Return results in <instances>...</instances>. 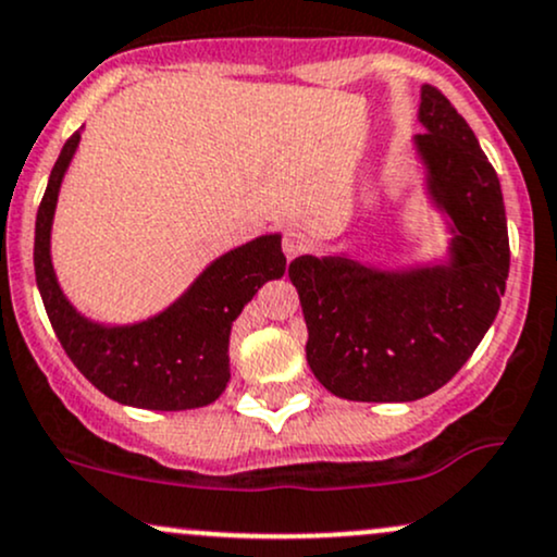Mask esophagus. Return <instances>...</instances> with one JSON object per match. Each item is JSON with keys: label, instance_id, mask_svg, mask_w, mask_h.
Returning a JSON list of instances; mask_svg holds the SVG:
<instances>
[{"label": "esophagus", "instance_id": "34e87169", "mask_svg": "<svg viewBox=\"0 0 557 557\" xmlns=\"http://www.w3.org/2000/svg\"><path fill=\"white\" fill-rule=\"evenodd\" d=\"M307 248H309V240H307V235H304V232L288 230L283 235V253L288 256V259H296V256H301Z\"/></svg>", "mask_w": 557, "mask_h": 557}]
</instances>
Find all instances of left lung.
<instances>
[{"label": "left lung", "mask_w": 557, "mask_h": 557, "mask_svg": "<svg viewBox=\"0 0 557 557\" xmlns=\"http://www.w3.org/2000/svg\"><path fill=\"white\" fill-rule=\"evenodd\" d=\"M414 137L428 189L455 224L449 264L381 272L346 256H298L288 277L307 320V362L330 394L414 401L481 344L510 272L505 203L479 139L436 87L420 91Z\"/></svg>", "instance_id": "8db88e82"}]
</instances>
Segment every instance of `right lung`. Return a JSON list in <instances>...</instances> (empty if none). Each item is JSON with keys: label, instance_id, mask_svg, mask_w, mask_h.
Segmentation results:
<instances>
[{"label": "right lung", "instance_id": "add662e5", "mask_svg": "<svg viewBox=\"0 0 557 557\" xmlns=\"http://www.w3.org/2000/svg\"><path fill=\"white\" fill-rule=\"evenodd\" d=\"M82 134H71L54 161L36 213L34 269L41 301L60 346L78 372L108 399L139 409L206 407L230 381V330L267 280L285 274L280 235H261L219 256L180 301L137 325L89 322L60 290L50 259V232L60 182Z\"/></svg>", "mask_w": 557, "mask_h": 557}]
</instances>
